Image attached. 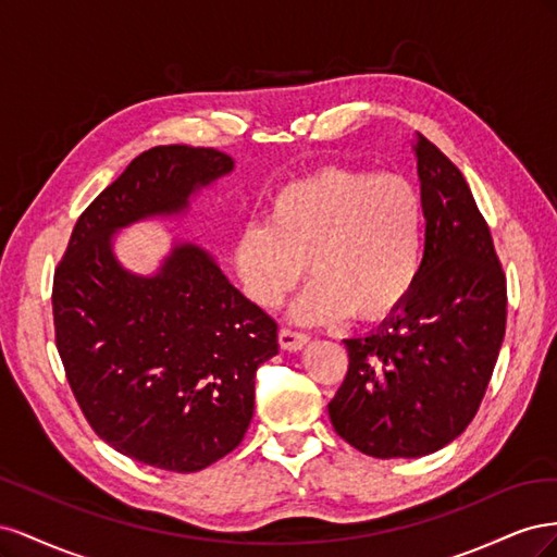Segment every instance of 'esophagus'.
Here are the masks:
<instances>
[{"label":"esophagus","instance_id":"34e87169","mask_svg":"<svg viewBox=\"0 0 557 557\" xmlns=\"http://www.w3.org/2000/svg\"><path fill=\"white\" fill-rule=\"evenodd\" d=\"M278 344H281V348H285V350H293V352H297V350H301L305 348L307 344H309V334H305V332H295V330H281L278 332Z\"/></svg>","mask_w":557,"mask_h":557}]
</instances>
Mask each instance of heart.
<instances>
[{
  "label": "heart",
  "mask_w": 557,
  "mask_h": 557,
  "mask_svg": "<svg viewBox=\"0 0 557 557\" xmlns=\"http://www.w3.org/2000/svg\"><path fill=\"white\" fill-rule=\"evenodd\" d=\"M423 250L425 207L409 178L325 166L274 195L267 223H250L234 244V269L252 305L276 309L309 262L315 276L290 315L318 325L399 309Z\"/></svg>",
  "instance_id": "obj_1"
}]
</instances>
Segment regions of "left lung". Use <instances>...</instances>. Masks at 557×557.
Listing matches in <instances>:
<instances>
[{
  "mask_svg": "<svg viewBox=\"0 0 557 557\" xmlns=\"http://www.w3.org/2000/svg\"><path fill=\"white\" fill-rule=\"evenodd\" d=\"M425 250L404 305L344 339L348 374L327 404L336 434L372 458H423L476 416L507 327V278L465 176L440 148L411 144Z\"/></svg>",
  "mask_w": 557,
  "mask_h": 557,
  "instance_id": "left-lung-1",
  "label": "left lung"
}]
</instances>
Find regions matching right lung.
<instances>
[{
  "label": "right lung",
  "mask_w": 557,
  "mask_h": 557,
  "mask_svg": "<svg viewBox=\"0 0 557 557\" xmlns=\"http://www.w3.org/2000/svg\"><path fill=\"white\" fill-rule=\"evenodd\" d=\"M232 172L213 148L146 150L83 211L53 281L55 342L88 423L117 453L178 474L242 444L276 323L205 246L172 239L156 272L139 274L115 256V234L185 218Z\"/></svg>",
  "instance_id": "right-lung-1"
}]
</instances>
